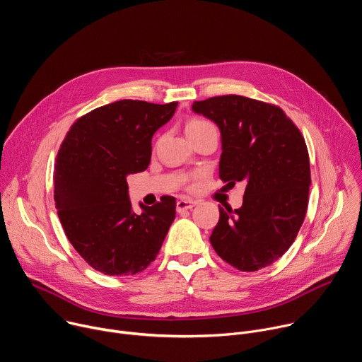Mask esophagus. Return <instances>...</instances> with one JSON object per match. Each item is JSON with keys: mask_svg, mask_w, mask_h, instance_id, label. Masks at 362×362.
<instances>
[{"mask_svg": "<svg viewBox=\"0 0 362 362\" xmlns=\"http://www.w3.org/2000/svg\"><path fill=\"white\" fill-rule=\"evenodd\" d=\"M193 206H196V202H194V200H190V199L183 197V199L177 200V203H176V211H177L179 214H182V212H185V211L192 209Z\"/></svg>", "mask_w": 362, "mask_h": 362, "instance_id": "obj_1", "label": "esophagus"}]
</instances>
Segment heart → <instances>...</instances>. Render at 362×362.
Listing matches in <instances>:
<instances>
[{"instance_id": "obj_1", "label": "heart", "mask_w": 362, "mask_h": 362, "mask_svg": "<svg viewBox=\"0 0 362 362\" xmlns=\"http://www.w3.org/2000/svg\"><path fill=\"white\" fill-rule=\"evenodd\" d=\"M206 126H212L211 123L204 122V120H192L189 124H187V132L190 130H196V129H202V127H206Z\"/></svg>"}]
</instances>
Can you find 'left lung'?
<instances>
[{
  "instance_id": "8db88e82",
  "label": "left lung",
  "mask_w": 362,
  "mask_h": 362,
  "mask_svg": "<svg viewBox=\"0 0 362 362\" xmlns=\"http://www.w3.org/2000/svg\"><path fill=\"white\" fill-rule=\"evenodd\" d=\"M192 110L218 124L219 177L245 182L239 209L221 208L211 243L243 272L269 267L293 243L308 208L311 169L305 140L282 109L229 94L194 101Z\"/></svg>"
}]
</instances>
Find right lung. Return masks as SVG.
Here are the masks:
<instances>
[{
	"label": "right lung",
	"mask_w": 362,
	"mask_h": 362,
	"mask_svg": "<svg viewBox=\"0 0 362 362\" xmlns=\"http://www.w3.org/2000/svg\"><path fill=\"white\" fill-rule=\"evenodd\" d=\"M177 103L120 100L91 110L69 130L57 154L54 200L63 229L83 259L112 276L144 271L176 216V199L132 209L127 176L147 169L151 137Z\"/></svg>",
	"instance_id": "1"
}]
</instances>
